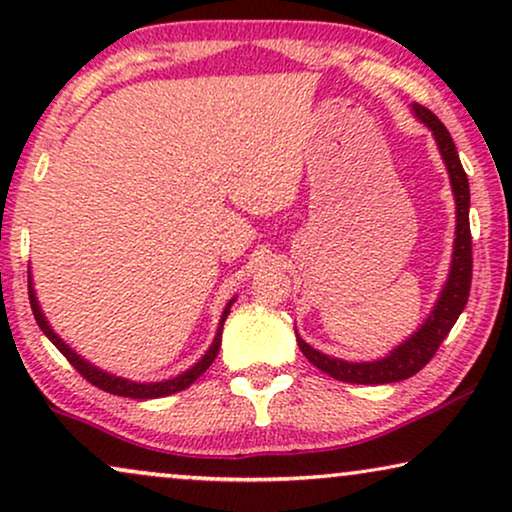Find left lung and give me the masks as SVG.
<instances>
[{
  "mask_svg": "<svg viewBox=\"0 0 512 512\" xmlns=\"http://www.w3.org/2000/svg\"><path fill=\"white\" fill-rule=\"evenodd\" d=\"M417 118L426 123L436 137L440 156H443L447 172H450L454 200H457V240H454V256H452V270L450 279H447L443 293L436 310L426 319V324L412 335L408 342L394 349L387 359L373 361V363H347L340 359H331V356L317 352L307 345L305 340L298 338L300 352L307 356V361L326 375L335 377L340 382L352 384H389L401 382L408 377L417 375L433 356H436L438 347L443 345L447 333L457 324L459 314L464 312L468 303V293H471V279H473V237H471V223H468V205H471V191H468V177L461 167L457 146H454L450 132L440 118L429 111L422 104H412Z\"/></svg>",
  "mask_w": 512,
  "mask_h": 512,
  "instance_id": "obj_1",
  "label": "left lung"
}]
</instances>
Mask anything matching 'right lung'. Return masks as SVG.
I'll return each mask as SVG.
<instances>
[{"label":"right lung","mask_w":512,"mask_h":512,"mask_svg":"<svg viewBox=\"0 0 512 512\" xmlns=\"http://www.w3.org/2000/svg\"><path fill=\"white\" fill-rule=\"evenodd\" d=\"M27 293H30V305H32V314L34 319H37V324L41 331H44V335L48 340L53 342L55 347L60 349V354L65 356V359L72 363V366L79 370V375L83 377V380H88L93 387L107 391V394H114V396H123V398H160V396H170V394H177V391L191 387V384L198 380V377L205 373V370L212 366V361L216 359V354H219L221 349V331H223V321H226V317L230 314V305H233V300L226 305V310H223L221 314V324H219V331H216V338L212 342V347L207 349V354L202 356V359L195 363L193 368H188L186 373H181L179 377H174V380H167V382H153V384H137V382H128L123 380V377H114L109 373H104V370H97L95 366H90L88 361H83L79 354L72 352L65 342H62L58 335L53 333V328L48 326V321L44 314H41L39 310V303L37 298H34V291H32V282H27Z\"/></svg>","instance_id":"obj_1"}]
</instances>
